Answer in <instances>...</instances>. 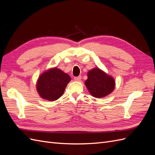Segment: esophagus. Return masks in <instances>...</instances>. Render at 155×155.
Instances as JSON below:
<instances>
[{
    "instance_id": "34e87169",
    "label": "esophagus",
    "mask_w": 155,
    "mask_h": 155,
    "mask_svg": "<svg viewBox=\"0 0 155 155\" xmlns=\"http://www.w3.org/2000/svg\"><path fill=\"white\" fill-rule=\"evenodd\" d=\"M81 76H78V77H75L74 80L76 81H79L81 80Z\"/></svg>"
}]
</instances>
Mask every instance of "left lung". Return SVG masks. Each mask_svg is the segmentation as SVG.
I'll return each mask as SVG.
<instances>
[{"instance_id":"1","label":"left lung","mask_w":155,"mask_h":155,"mask_svg":"<svg viewBox=\"0 0 155 155\" xmlns=\"http://www.w3.org/2000/svg\"><path fill=\"white\" fill-rule=\"evenodd\" d=\"M88 78L85 84L91 94L97 98L109 95L115 88L114 78L109 76L99 68L88 71Z\"/></svg>"}]
</instances>
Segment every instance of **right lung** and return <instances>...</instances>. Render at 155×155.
<instances>
[{"label": "right lung", "instance_id": "obj_1", "mask_svg": "<svg viewBox=\"0 0 155 155\" xmlns=\"http://www.w3.org/2000/svg\"><path fill=\"white\" fill-rule=\"evenodd\" d=\"M71 80L69 75L58 68H50L39 77L37 91L44 100L55 101L62 96L68 83Z\"/></svg>", "mask_w": 155, "mask_h": 155}]
</instances>
